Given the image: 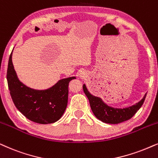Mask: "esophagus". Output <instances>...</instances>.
Returning <instances> with one entry per match:
<instances>
[{
  "label": "esophagus",
  "instance_id": "obj_1",
  "mask_svg": "<svg viewBox=\"0 0 158 158\" xmlns=\"http://www.w3.org/2000/svg\"><path fill=\"white\" fill-rule=\"evenodd\" d=\"M81 77H82V75H81Z\"/></svg>",
  "mask_w": 158,
  "mask_h": 158
}]
</instances>
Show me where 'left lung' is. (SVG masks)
Wrapping results in <instances>:
<instances>
[{
    "label": "left lung",
    "mask_w": 158,
    "mask_h": 158,
    "mask_svg": "<svg viewBox=\"0 0 158 158\" xmlns=\"http://www.w3.org/2000/svg\"><path fill=\"white\" fill-rule=\"evenodd\" d=\"M83 89L89 100L90 106L94 115L101 121L109 124H118L131 119L144 104L147 96L146 94L140 102L131 106L123 109H117L110 107L104 104L100 98L91 95L87 90L85 84L83 85Z\"/></svg>",
    "instance_id": "obj_1"
}]
</instances>
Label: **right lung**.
<instances>
[{
  "instance_id": "obj_1",
  "label": "right lung",
  "mask_w": 158,
  "mask_h": 158,
  "mask_svg": "<svg viewBox=\"0 0 158 158\" xmlns=\"http://www.w3.org/2000/svg\"><path fill=\"white\" fill-rule=\"evenodd\" d=\"M12 52L8 64V86L14 105L27 119L40 124L57 121L66 110L69 81L75 77L60 80L54 86L44 91L27 87L16 76L12 63Z\"/></svg>"
}]
</instances>
